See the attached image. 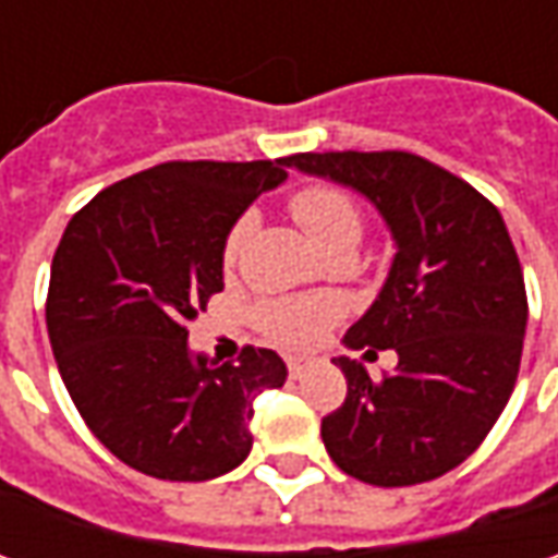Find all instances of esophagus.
I'll return each instance as SVG.
<instances>
[{
    "label": "esophagus",
    "instance_id": "esophagus-1",
    "mask_svg": "<svg viewBox=\"0 0 558 558\" xmlns=\"http://www.w3.org/2000/svg\"><path fill=\"white\" fill-rule=\"evenodd\" d=\"M313 366L311 356H289V375L291 378H304Z\"/></svg>",
    "mask_w": 558,
    "mask_h": 558
}]
</instances>
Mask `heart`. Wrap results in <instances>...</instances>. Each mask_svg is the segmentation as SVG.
Returning a JSON list of instances; mask_svg holds the SVG:
<instances>
[{
    "label": "heart",
    "mask_w": 558,
    "mask_h": 558,
    "mask_svg": "<svg viewBox=\"0 0 558 558\" xmlns=\"http://www.w3.org/2000/svg\"><path fill=\"white\" fill-rule=\"evenodd\" d=\"M289 214L304 235L326 257L335 251H354L363 235V210L360 204L332 183H311L291 192ZM254 232V214L245 210L226 229L220 260L223 269L239 264L247 239ZM344 316V304L332 294H304V298H269L254 307V323L269 341L282 348H311Z\"/></svg>",
    "instance_id": "b5f03b06"
}]
</instances>
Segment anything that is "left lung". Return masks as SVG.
Masks as SVG:
<instances>
[{"label":"left lung","instance_id":"left-lung-1","mask_svg":"<svg viewBox=\"0 0 558 558\" xmlns=\"http://www.w3.org/2000/svg\"><path fill=\"white\" fill-rule=\"evenodd\" d=\"M282 161L363 192L397 242L378 301L344 335L366 356L397 351V369L373 378L335 356L348 397L323 418V444L366 484L440 478L478 450L519 378L527 294L504 217L413 151H301Z\"/></svg>","mask_w":558,"mask_h":558}]
</instances>
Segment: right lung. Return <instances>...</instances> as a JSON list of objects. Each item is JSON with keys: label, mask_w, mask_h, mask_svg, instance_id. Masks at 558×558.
<instances>
[{"label": "right lung", "mask_w": 558, "mask_h": 558, "mask_svg": "<svg viewBox=\"0 0 558 558\" xmlns=\"http://www.w3.org/2000/svg\"><path fill=\"white\" fill-rule=\"evenodd\" d=\"M286 161H167L101 189L54 247L46 326L76 413L120 462L161 482H207L251 453L254 397L282 388L276 351L189 354L223 289L226 229Z\"/></svg>", "instance_id": "right-lung-1"}]
</instances>
